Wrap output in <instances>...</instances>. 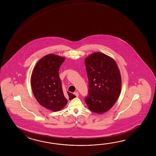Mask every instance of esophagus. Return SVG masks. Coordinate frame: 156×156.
<instances>
[{"label": "esophagus", "mask_w": 156, "mask_h": 156, "mask_svg": "<svg viewBox=\"0 0 156 156\" xmlns=\"http://www.w3.org/2000/svg\"><path fill=\"white\" fill-rule=\"evenodd\" d=\"M74 94H75V95L76 96V97H78L79 95V92H78V91H76V92H75V93H74Z\"/></svg>", "instance_id": "1"}]
</instances>
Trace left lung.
Wrapping results in <instances>:
<instances>
[{"label":"left lung","mask_w":156,"mask_h":156,"mask_svg":"<svg viewBox=\"0 0 156 156\" xmlns=\"http://www.w3.org/2000/svg\"><path fill=\"white\" fill-rule=\"evenodd\" d=\"M88 95L85 101L91 111L105 113L112 108L119 96L122 80L115 61L104 53L95 52L87 57Z\"/></svg>","instance_id":"left-lung-1"}]
</instances>
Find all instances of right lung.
Masks as SVG:
<instances>
[{
  "label": "right lung",
  "mask_w": 156,
  "mask_h": 156,
  "mask_svg": "<svg viewBox=\"0 0 156 156\" xmlns=\"http://www.w3.org/2000/svg\"><path fill=\"white\" fill-rule=\"evenodd\" d=\"M65 58L49 54L37 63L31 77L33 95L42 106L53 112L60 110L66 105L58 71ZM70 99L76 96L67 92Z\"/></svg>",
  "instance_id": "obj_1"
}]
</instances>
